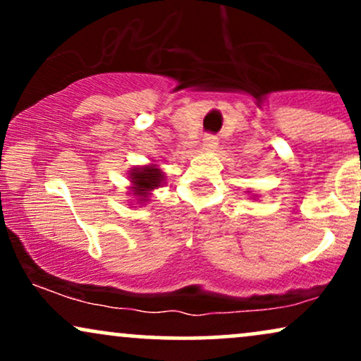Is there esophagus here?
<instances>
[{
	"label": "esophagus",
	"instance_id": "obj_1",
	"mask_svg": "<svg viewBox=\"0 0 361 361\" xmlns=\"http://www.w3.org/2000/svg\"><path fill=\"white\" fill-rule=\"evenodd\" d=\"M217 144H219V140L215 135L207 134V135H204V139H202V147H204L205 151H214V149L217 147Z\"/></svg>",
	"mask_w": 361,
	"mask_h": 361
}]
</instances>
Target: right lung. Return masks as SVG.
Segmentation results:
<instances>
[{
    "label": "right lung",
    "mask_w": 361,
    "mask_h": 361,
    "mask_svg": "<svg viewBox=\"0 0 361 361\" xmlns=\"http://www.w3.org/2000/svg\"><path fill=\"white\" fill-rule=\"evenodd\" d=\"M130 178V192L132 197L137 198V202H147L149 195L157 186L164 183V173L157 164H147V166L134 168L128 173Z\"/></svg>",
    "instance_id": "add662e5"
}]
</instances>
